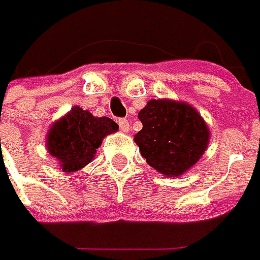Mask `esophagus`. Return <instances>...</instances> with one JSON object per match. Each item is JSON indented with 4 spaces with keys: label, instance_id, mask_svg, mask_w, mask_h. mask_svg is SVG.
Wrapping results in <instances>:
<instances>
[{
    "label": "esophagus",
    "instance_id": "esophagus-1",
    "mask_svg": "<svg viewBox=\"0 0 260 260\" xmlns=\"http://www.w3.org/2000/svg\"><path fill=\"white\" fill-rule=\"evenodd\" d=\"M118 125H120V130H121V132H124V133H127V132L130 130L128 120H125V118H120V120H118Z\"/></svg>",
    "mask_w": 260,
    "mask_h": 260
}]
</instances>
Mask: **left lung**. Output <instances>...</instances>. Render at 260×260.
Returning a JSON list of instances; mask_svg holds the SVG:
<instances>
[{"label": "left lung", "instance_id": "8db88e82", "mask_svg": "<svg viewBox=\"0 0 260 260\" xmlns=\"http://www.w3.org/2000/svg\"><path fill=\"white\" fill-rule=\"evenodd\" d=\"M143 128L135 136L146 162L159 174L181 176L203 157L210 128L194 107L175 100H150L139 113Z\"/></svg>", "mask_w": 260, "mask_h": 260}]
</instances>
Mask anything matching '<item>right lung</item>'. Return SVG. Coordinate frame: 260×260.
<instances>
[{
  "mask_svg": "<svg viewBox=\"0 0 260 260\" xmlns=\"http://www.w3.org/2000/svg\"><path fill=\"white\" fill-rule=\"evenodd\" d=\"M117 130L118 124L111 118L95 117L75 105L50 125L46 149L57 160L59 169L71 174L91 164L105 136Z\"/></svg>",
  "mask_w": 260,
  "mask_h": 260,
  "instance_id": "add662e5",
  "label": "right lung"
}]
</instances>
